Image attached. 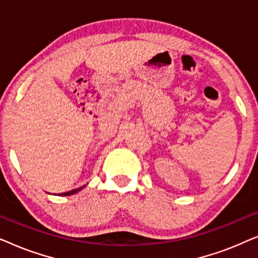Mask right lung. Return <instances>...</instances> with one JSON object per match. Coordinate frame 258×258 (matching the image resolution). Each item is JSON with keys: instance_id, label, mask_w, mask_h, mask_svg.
Returning <instances> with one entry per match:
<instances>
[{"instance_id": "obj_1", "label": "right lung", "mask_w": 258, "mask_h": 258, "mask_svg": "<svg viewBox=\"0 0 258 258\" xmlns=\"http://www.w3.org/2000/svg\"><path fill=\"white\" fill-rule=\"evenodd\" d=\"M84 186L86 185H83V186H81V188H77V189H74V190H70V191H67V192H62V194H58V196H70V195H74V194H76V192H79L80 190H82Z\"/></svg>"}]
</instances>
